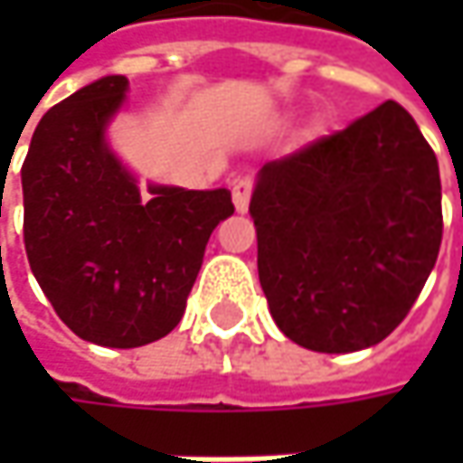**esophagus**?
Listing matches in <instances>:
<instances>
[{"label":"esophagus","mask_w":463,"mask_h":463,"mask_svg":"<svg viewBox=\"0 0 463 463\" xmlns=\"http://www.w3.org/2000/svg\"><path fill=\"white\" fill-rule=\"evenodd\" d=\"M250 195H252V177H241L234 183L232 187V201H234V208L240 211V213H247V208H250Z\"/></svg>","instance_id":"1"}]
</instances>
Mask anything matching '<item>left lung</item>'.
Instances as JSON below:
<instances>
[{
  "instance_id": "1",
  "label": "left lung",
  "mask_w": 463,
  "mask_h": 463,
  "mask_svg": "<svg viewBox=\"0 0 463 463\" xmlns=\"http://www.w3.org/2000/svg\"><path fill=\"white\" fill-rule=\"evenodd\" d=\"M250 213L278 329L307 350L355 353L392 335L436 265L438 159L412 116L386 99L262 165Z\"/></svg>"
}]
</instances>
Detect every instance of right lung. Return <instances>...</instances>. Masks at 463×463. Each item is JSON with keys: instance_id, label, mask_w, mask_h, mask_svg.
I'll return each instance as SVG.
<instances>
[{"instance_id": "right-lung-1", "label": "right lung", "mask_w": 463, "mask_h": 463, "mask_svg": "<svg viewBox=\"0 0 463 463\" xmlns=\"http://www.w3.org/2000/svg\"><path fill=\"white\" fill-rule=\"evenodd\" d=\"M128 80L110 74L53 105L23 165L25 252L61 322L102 347H141L185 314L232 193L138 180L108 144Z\"/></svg>"}]
</instances>
